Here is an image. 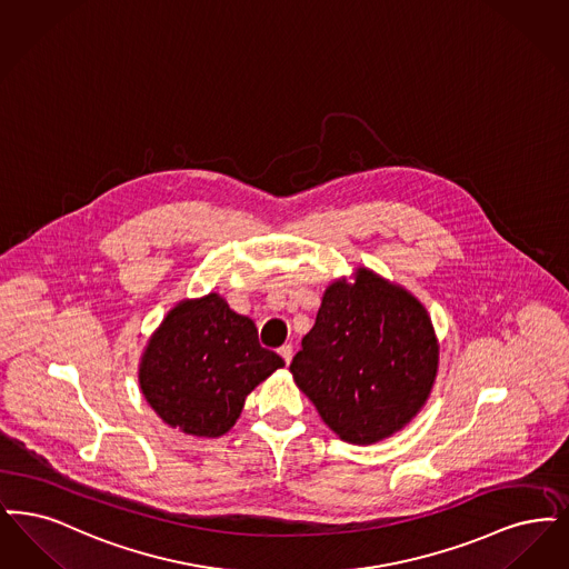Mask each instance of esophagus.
Listing matches in <instances>:
<instances>
[{
	"label": "esophagus",
	"mask_w": 569,
	"mask_h": 569,
	"mask_svg": "<svg viewBox=\"0 0 569 569\" xmlns=\"http://www.w3.org/2000/svg\"><path fill=\"white\" fill-rule=\"evenodd\" d=\"M278 352H280V357L284 359V363L289 366V363H291V359H293V347H291V345H284V347H280Z\"/></svg>",
	"instance_id": "esophagus-1"
}]
</instances>
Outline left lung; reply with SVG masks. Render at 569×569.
<instances>
[{
  "mask_svg": "<svg viewBox=\"0 0 569 569\" xmlns=\"http://www.w3.org/2000/svg\"><path fill=\"white\" fill-rule=\"evenodd\" d=\"M438 368L440 342L419 297L359 266L325 289L289 370L340 440L366 446L419 415Z\"/></svg>",
  "mask_w": 569,
  "mask_h": 569,
  "instance_id": "8db88e82",
  "label": "left lung"
}]
</instances>
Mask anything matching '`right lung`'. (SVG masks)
Returning a JSON list of instances; mask_svg holds the SVG:
<instances>
[{
	"label": "right lung",
	"instance_id": "obj_1",
	"mask_svg": "<svg viewBox=\"0 0 569 569\" xmlns=\"http://www.w3.org/2000/svg\"><path fill=\"white\" fill-rule=\"evenodd\" d=\"M280 368L284 361L259 345L254 322L208 293L178 301L152 331L138 382L166 425L219 438L240 419L248 393Z\"/></svg>",
	"mask_w": 569,
	"mask_h": 569
}]
</instances>
